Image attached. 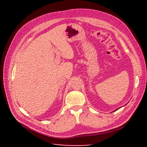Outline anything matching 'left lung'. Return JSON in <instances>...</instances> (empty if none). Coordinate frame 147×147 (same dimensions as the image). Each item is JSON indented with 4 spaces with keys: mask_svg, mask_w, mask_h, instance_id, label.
Returning a JSON list of instances; mask_svg holds the SVG:
<instances>
[{
    "mask_svg": "<svg viewBox=\"0 0 147 147\" xmlns=\"http://www.w3.org/2000/svg\"><path fill=\"white\" fill-rule=\"evenodd\" d=\"M119 109V108H118V109H116V110H115V111H117V110H118V109Z\"/></svg>",
    "mask_w": 147,
    "mask_h": 147,
    "instance_id": "8db88e82",
    "label": "left lung"
}]
</instances>
